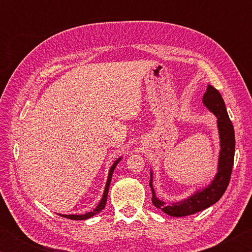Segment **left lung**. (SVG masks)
I'll use <instances>...</instances> for the list:
<instances>
[{
  "mask_svg": "<svg viewBox=\"0 0 252 252\" xmlns=\"http://www.w3.org/2000/svg\"><path fill=\"white\" fill-rule=\"evenodd\" d=\"M203 104L207 106L209 111L217 117V125H218L219 136H220V155L218 161V172L215 179L207 188L198 190L182 201L171 203L167 206L165 202L157 198L155 189L152 186V172L150 176V188L152 191V203L155 207L172 217H186L193 215L199 211L212 206L213 203L219 201L222 197L224 191L227 190L230 178H231L233 159H234V130L232 122L230 121L227 109H225L224 101L219 91L208 85L207 91L203 94Z\"/></svg>",
  "mask_w": 252,
  "mask_h": 252,
  "instance_id": "8db88e82",
  "label": "left lung"
}]
</instances>
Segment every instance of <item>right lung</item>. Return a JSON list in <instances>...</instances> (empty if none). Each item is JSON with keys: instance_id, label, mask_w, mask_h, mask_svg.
Wrapping results in <instances>:
<instances>
[{"instance_id": "right-lung-1", "label": "right lung", "mask_w": 252, "mask_h": 252, "mask_svg": "<svg viewBox=\"0 0 252 252\" xmlns=\"http://www.w3.org/2000/svg\"><path fill=\"white\" fill-rule=\"evenodd\" d=\"M122 159V158H119V159L117 161H114V163L112 167H111L110 171H109V176H108V181H106V185H105V188H104V192H103V195H102V199L100 203L97 204L96 208L94 209L93 211H90L88 213H84V215H60L62 217H64V218H67V219H71V220H87L89 218H91V217L95 216L96 213H99L102 209H104L105 204H106V199H108V192H109V187H110V183H111V179H112V174H113V171L114 169H116L117 164L120 162V160Z\"/></svg>"}]
</instances>
